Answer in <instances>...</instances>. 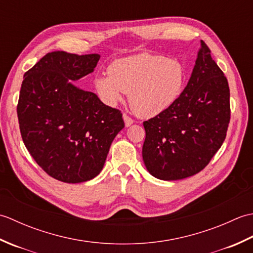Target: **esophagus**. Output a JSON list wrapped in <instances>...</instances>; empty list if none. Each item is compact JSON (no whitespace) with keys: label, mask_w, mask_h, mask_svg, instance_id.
I'll use <instances>...</instances> for the list:
<instances>
[{"label":"esophagus","mask_w":253,"mask_h":253,"mask_svg":"<svg viewBox=\"0 0 253 253\" xmlns=\"http://www.w3.org/2000/svg\"><path fill=\"white\" fill-rule=\"evenodd\" d=\"M123 118H124V122H125V126L126 127H129L131 124L133 123V121L131 120V118L128 116V115H126V114L123 115Z\"/></svg>","instance_id":"esophagus-1"}]
</instances>
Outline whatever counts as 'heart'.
<instances>
[{
	"label": "heart",
	"mask_w": 253,
	"mask_h": 253,
	"mask_svg": "<svg viewBox=\"0 0 253 253\" xmlns=\"http://www.w3.org/2000/svg\"><path fill=\"white\" fill-rule=\"evenodd\" d=\"M109 75L94 78V89L106 105H115L129 93L138 116L151 118L169 110L181 94L186 69L177 58L141 54L120 58L107 68Z\"/></svg>",
	"instance_id": "obj_1"
}]
</instances>
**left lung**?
<instances>
[{"label": "left lung", "mask_w": 253, "mask_h": 253, "mask_svg": "<svg viewBox=\"0 0 253 253\" xmlns=\"http://www.w3.org/2000/svg\"><path fill=\"white\" fill-rule=\"evenodd\" d=\"M230 120L229 87L201 40L191 77L169 110L143 122L142 159L155 178L178 180L202 170L221 148Z\"/></svg>", "instance_id": "obj_1"}]
</instances>
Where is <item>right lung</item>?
<instances>
[{
  "label": "right lung",
  "instance_id": "right-lung-1",
  "mask_svg": "<svg viewBox=\"0 0 253 253\" xmlns=\"http://www.w3.org/2000/svg\"><path fill=\"white\" fill-rule=\"evenodd\" d=\"M99 54L47 53L25 73L17 105L21 138L53 178L78 184L94 178L125 124L120 110L73 82L92 73Z\"/></svg>",
  "mask_w": 253,
  "mask_h": 253
}]
</instances>
